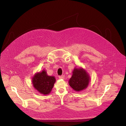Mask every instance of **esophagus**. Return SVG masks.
I'll use <instances>...</instances> for the list:
<instances>
[{"mask_svg":"<svg viewBox=\"0 0 126 126\" xmlns=\"http://www.w3.org/2000/svg\"><path fill=\"white\" fill-rule=\"evenodd\" d=\"M64 78H65L64 76H59V78L60 79H64Z\"/></svg>","mask_w":126,"mask_h":126,"instance_id":"obj_1","label":"esophagus"}]
</instances>
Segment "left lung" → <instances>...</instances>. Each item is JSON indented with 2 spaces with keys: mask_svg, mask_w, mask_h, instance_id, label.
Here are the masks:
<instances>
[{
  "mask_svg": "<svg viewBox=\"0 0 126 126\" xmlns=\"http://www.w3.org/2000/svg\"><path fill=\"white\" fill-rule=\"evenodd\" d=\"M89 82L90 76L86 71L82 68H75L68 82L74 90L80 91L86 88Z\"/></svg>",
  "mask_w": 126,
  "mask_h": 126,
  "instance_id": "1",
  "label": "left lung"
}]
</instances>
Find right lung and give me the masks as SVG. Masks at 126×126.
Returning <instances> with one entry per match:
<instances>
[{
    "instance_id": "obj_1",
    "label": "right lung",
    "mask_w": 126,
    "mask_h": 126,
    "mask_svg": "<svg viewBox=\"0 0 126 126\" xmlns=\"http://www.w3.org/2000/svg\"><path fill=\"white\" fill-rule=\"evenodd\" d=\"M56 81L55 77L48 76L46 71L43 70L32 77V84L39 93L46 95L50 93Z\"/></svg>"
}]
</instances>
